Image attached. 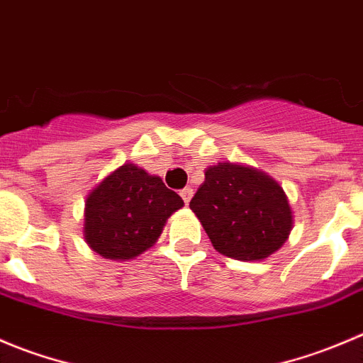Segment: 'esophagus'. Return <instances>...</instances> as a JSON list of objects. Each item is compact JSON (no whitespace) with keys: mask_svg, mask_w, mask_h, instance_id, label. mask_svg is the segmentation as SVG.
<instances>
[{"mask_svg":"<svg viewBox=\"0 0 363 363\" xmlns=\"http://www.w3.org/2000/svg\"><path fill=\"white\" fill-rule=\"evenodd\" d=\"M180 196H182V199L185 201V204H189L190 199H192V196H194V190L190 189V186H185V189L180 190Z\"/></svg>","mask_w":363,"mask_h":363,"instance_id":"34e87169","label":"esophagus"}]
</instances>
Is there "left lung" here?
<instances>
[{
	"mask_svg": "<svg viewBox=\"0 0 363 363\" xmlns=\"http://www.w3.org/2000/svg\"><path fill=\"white\" fill-rule=\"evenodd\" d=\"M208 238L224 256L259 261L288 240L293 225L284 190L263 171L218 162L204 171L190 201Z\"/></svg>",
	"mask_w": 363,
	"mask_h": 363,
	"instance_id": "1",
	"label": "left lung"
}]
</instances>
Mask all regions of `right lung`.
<instances>
[{
    "instance_id": "1",
    "label": "right lung",
    "mask_w": 363,
    "mask_h": 363,
    "mask_svg": "<svg viewBox=\"0 0 363 363\" xmlns=\"http://www.w3.org/2000/svg\"><path fill=\"white\" fill-rule=\"evenodd\" d=\"M183 199L134 164H123L86 197L84 238L106 259H134L159 240Z\"/></svg>"
}]
</instances>
